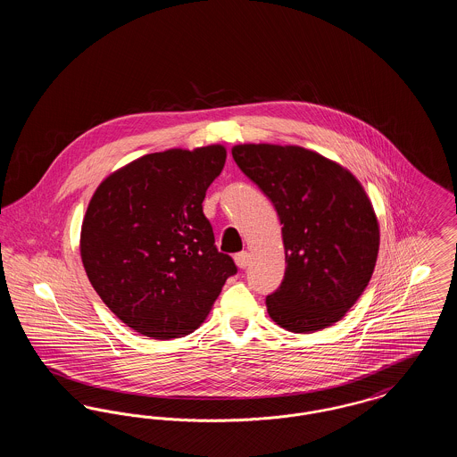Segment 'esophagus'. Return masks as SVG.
<instances>
[{"instance_id": "esophagus-1", "label": "esophagus", "mask_w": 457, "mask_h": 457, "mask_svg": "<svg viewBox=\"0 0 457 457\" xmlns=\"http://www.w3.org/2000/svg\"><path fill=\"white\" fill-rule=\"evenodd\" d=\"M235 262H237V265H238L239 269H245L246 265H248V262H250V255H248V252H239L235 255Z\"/></svg>"}]
</instances>
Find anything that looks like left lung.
I'll use <instances>...</instances> for the list:
<instances>
[{"label": "left lung", "instance_id": "8db88e82", "mask_svg": "<svg viewBox=\"0 0 457 457\" xmlns=\"http://www.w3.org/2000/svg\"><path fill=\"white\" fill-rule=\"evenodd\" d=\"M231 153L283 224L286 272L265 300L270 319L303 334L341 320L369 286L378 253V222L363 187L303 147L245 144Z\"/></svg>", "mask_w": 457, "mask_h": 457}]
</instances>
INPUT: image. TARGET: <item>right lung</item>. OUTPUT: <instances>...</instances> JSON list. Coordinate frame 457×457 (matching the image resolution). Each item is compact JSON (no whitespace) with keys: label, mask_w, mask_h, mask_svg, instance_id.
<instances>
[{"label":"right lung","mask_w":457,"mask_h":457,"mask_svg":"<svg viewBox=\"0 0 457 457\" xmlns=\"http://www.w3.org/2000/svg\"><path fill=\"white\" fill-rule=\"evenodd\" d=\"M224 162L222 145L147 154L108 176L88 202L80 235L88 281L147 337L194 332L238 272L202 211Z\"/></svg>","instance_id":"obj_1"}]
</instances>
